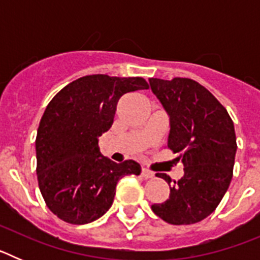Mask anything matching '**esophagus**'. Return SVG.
I'll use <instances>...</instances> for the list:
<instances>
[{"label": "esophagus", "mask_w": 260, "mask_h": 260, "mask_svg": "<svg viewBox=\"0 0 260 260\" xmlns=\"http://www.w3.org/2000/svg\"><path fill=\"white\" fill-rule=\"evenodd\" d=\"M141 176L143 177V178H152L153 173L151 171H148V169H146V168H142Z\"/></svg>", "instance_id": "esophagus-1"}]
</instances>
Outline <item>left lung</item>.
<instances>
[{
	"label": "left lung",
	"mask_w": 260,
	"mask_h": 260,
	"mask_svg": "<svg viewBox=\"0 0 260 260\" xmlns=\"http://www.w3.org/2000/svg\"><path fill=\"white\" fill-rule=\"evenodd\" d=\"M150 84L171 117L168 148L180 153L177 160L185 171L178 181L156 173L167 181L171 194L151 208L169 224H195L216 210L231 183L237 151L233 121L219 100L195 80L151 78Z\"/></svg>",
	"instance_id": "8db88e82"
}]
</instances>
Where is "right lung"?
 I'll return each mask as SVG.
<instances>
[{
    "label": "right lung",
    "mask_w": 260,
    "mask_h": 260,
    "mask_svg": "<svg viewBox=\"0 0 260 260\" xmlns=\"http://www.w3.org/2000/svg\"><path fill=\"white\" fill-rule=\"evenodd\" d=\"M141 77H82L50 100L36 135V173L47 207L74 225L92 222L110 208L118 180L141 174L134 160L112 161L100 153L99 137L113 123L123 95L148 89Z\"/></svg>",
    "instance_id": "1"
}]
</instances>
